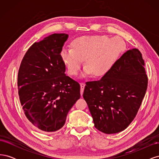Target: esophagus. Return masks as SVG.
<instances>
[{
	"instance_id": "esophagus-1",
	"label": "esophagus",
	"mask_w": 159,
	"mask_h": 159,
	"mask_svg": "<svg viewBox=\"0 0 159 159\" xmlns=\"http://www.w3.org/2000/svg\"><path fill=\"white\" fill-rule=\"evenodd\" d=\"M85 84L84 83H81L80 84V93H81V95H83V93H84V88H85Z\"/></svg>"
}]
</instances>
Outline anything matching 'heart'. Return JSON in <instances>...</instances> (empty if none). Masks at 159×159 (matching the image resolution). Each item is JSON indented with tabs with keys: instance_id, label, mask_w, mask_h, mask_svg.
Here are the masks:
<instances>
[{
	"instance_id": "heart-1",
	"label": "heart",
	"mask_w": 159,
	"mask_h": 159,
	"mask_svg": "<svg viewBox=\"0 0 159 159\" xmlns=\"http://www.w3.org/2000/svg\"><path fill=\"white\" fill-rule=\"evenodd\" d=\"M71 48H63L60 57L70 75H76L85 61L83 76L95 78L106 75L125 50V42L119 37L105 35L81 36L71 43Z\"/></svg>"
}]
</instances>
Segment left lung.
<instances>
[{
    "mask_svg": "<svg viewBox=\"0 0 159 159\" xmlns=\"http://www.w3.org/2000/svg\"><path fill=\"white\" fill-rule=\"evenodd\" d=\"M85 84L83 97L95 127L106 134L123 131L135 117L147 89L141 53L127 51L102 79Z\"/></svg>",
    "mask_w": 159,
    "mask_h": 159,
    "instance_id": "left-lung-1",
    "label": "left lung"
}]
</instances>
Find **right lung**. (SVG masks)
I'll return each instance as SVG.
<instances>
[{
    "instance_id": "1",
    "label": "right lung",
    "mask_w": 159,
    "mask_h": 159,
    "mask_svg": "<svg viewBox=\"0 0 159 159\" xmlns=\"http://www.w3.org/2000/svg\"><path fill=\"white\" fill-rule=\"evenodd\" d=\"M68 38L53 34L28 50L18 74L20 102L26 117L40 131H57L80 98V85L67 76L60 52Z\"/></svg>"
}]
</instances>
